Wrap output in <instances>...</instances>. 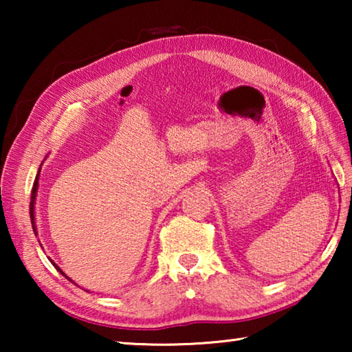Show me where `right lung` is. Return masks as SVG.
<instances>
[{
	"mask_svg": "<svg viewBox=\"0 0 352 352\" xmlns=\"http://www.w3.org/2000/svg\"><path fill=\"white\" fill-rule=\"evenodd\" d=\"M40 170H41V166H40V169H38V174H37V177H35V182H34V186H32V194H31V205H29V206H31V210H29V211H31V222H32V230H34L35 236H37V225H35V201H37V190H38ZM38 242H40V241H38ZM40 245H41V243H40ZM50 261H51V259H50ZM51 262H52V261H51ZM52 265H54L56 269H57L58 272H60L65 278L69 279L67 275H65V273H63V270L60 269V267H58V265L56 264V262H52ZM69 281L73 283V279H69ZM74 284H76V283H74Z\"/></svg>",
	"mask_w": 352,
	"mask_h": 352,
	"instance_id": "obj_1",
	"label": "right lung"
}]
</instances>
